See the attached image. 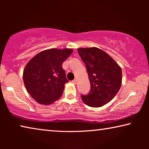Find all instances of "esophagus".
Masks as SVG:
<instances>
[{
  "label": "esophagus",
  "mask_w": 149,
  "mask_h": 149,
  "mask_svg": "<svg viewBox=\"0 0 149 149\" xmlns=\"http://www.w3.org/2000/svg\"><path fill=\"white\" fill-rule=\"evenodd\" d=\"M72 83H74V84H76V83H77V79H74V80H72Z\"/></svg>",
  "instance_id": "1"
}]
</instances>
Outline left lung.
<instances>
[{
    "mask_svg": "<svg viewBox=\"0 0 149 149\" xmlns=\"http://www.w3.org/2000/svg\"><path fill=\"white\" fill-rule=\"evenodd\" d=\"M78 52L86 66L91 84L89 93L81 95L82 100L89 107H102L112 100L120 89L121 67L99 48H79Z\"/></svg>",
    "mask_w": 149,
    "mask_h": 149,
    "instance_id": "1",
    "label": "left lung"
}]
</instances>
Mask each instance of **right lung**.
Listing matches in <instances>:
<instances>
[{"label": "right lung", "instance_id": "obj_1", "mask_svg": "<svg viewBox=\"0 0 149 149\" xmlns=\"http://www.w3.org/2000/svg\"><path fill=\"white\" fill-rule=\"evenodd\" d=\"M73 52L71 49H50L38 53L24 70L26 89L38 103L48 105L62 96L68 83L62 64Z\"/></svg>", "mask_w": 149, "mask_h": 149}]
</instances>
